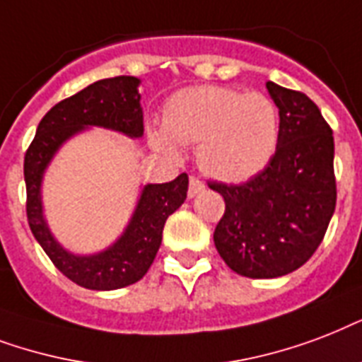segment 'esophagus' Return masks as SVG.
<instances>
[{
	"label": "esophagus",
	"instance_id": "1",
	"mask_svg": "<svg viewBox=\"0 0 362 362\" xmlns=\"http://www.w3.org/2000/svg\"><path fill=\"white\" fill-rule=\"evenodd\" d=\"M206 190V185H204V181H200L198 177H190L189 181V198H194V196H198L200 192H204Z\"/></svg>",
	"mask_w": 362,
	"mask_h": 362
}]
</instances>
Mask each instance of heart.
I'll list each match as a JSON object with an SVG mask.
<instances>
[{
    "label": "heart",
    "instance_id": "obj_1",
    "mask_svg": "<svg viewBox=\"0 0 362 362\" xmlns=\"http://www.w3.org/2000/svg\"><path fill=\"white\" fill-rule=\"evenodd\" d=\"M151 143L175 155V143L198 145V162L211 177L240 183L262 172L279 141V115L262 92L228 86H194L170 98L164 130Z\"/></svg>",
    "mask_w": 362,
    "mask_h": 362
}]
</instances>
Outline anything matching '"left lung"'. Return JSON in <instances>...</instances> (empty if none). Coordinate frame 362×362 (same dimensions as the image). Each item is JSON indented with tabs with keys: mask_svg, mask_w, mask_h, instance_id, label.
I'll return each mask as SVG.
<instances>
[{
	"mask_svg": "<svg viewBox=\"0 0 362 362\" xmlns=\"http://www.w3.org/2000/svg\"><path fill=\"white\" fill-rule=\"evenodd\" d=\"M279 141L262 172L242 185L207 183L225 198L213 242L230 270L253 279L295 272L323 242L336 207L334 137L315 103L268 81Z\"/></svg>",
	"mask_w": 362,
	"mask_h": 362,
	"instance_id": "8db88e82",
	"label": "left lung"
}]
</instances>
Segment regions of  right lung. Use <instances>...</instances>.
<instances>
[{
	"label": "right lung",
	"instance_id": "add662e5",
	"mask_svg": "<svg viewBox=\"0 0 362 362\" xmlns=\"http://www.w3.org/2000/svg\"><path fill=\"white\" fill-rule=\"evenodd\" d=\"M139 79L120 75L92 83L71 98L62 100L45 115L24 156L26 213L33 236L52 264L71 281L92 291H113L139 281L160 247L164 223L187 198L189 175L181 173L170 183L145 185L122 236L96 255H74L62 247L43 215V173L56 151L88 126L143 136Z\"/></svg>",
	"mask_w": 362,
	"mask_h": 362
}]
</instances>
